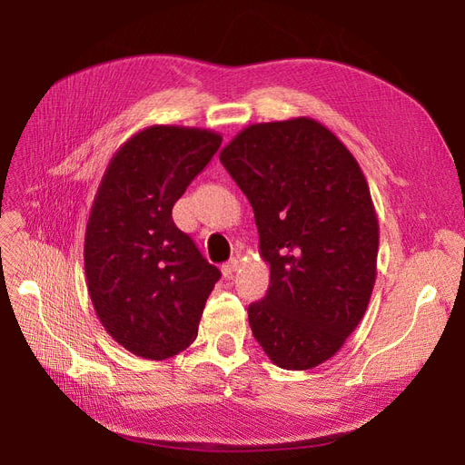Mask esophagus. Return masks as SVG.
Segmentation results:
<instances>
[{"instance_id": "obj_1", "label": "esophagus", "mask_w": 465, "mask_h": 465, "mask_svg": "<svg viewBox=\"0 0 465 465\" xmlns=\"http://www.w3.org/2000/svg\"><path fill=\"white\" fill-rule=\"evenodd\" d=\"M238 265H240V262L234 258V260H231V262H227L225 265H223L221 267V271H223V275H225L227 279H231L232 277V273H234V271L238 269Z\"/></svg>"}]
</instances>
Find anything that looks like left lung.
<instances>
[{
    "label": "left lung",
    "mask_w": 465,
    "mask_h": 465,
    "mask_svg": "<svg viewBox=\"0 0 465 465\" xmlns=\"http://www.w3.org/2000/svg\"><path fill=\"white\" fill-rule=\"evenodd\" d=\"M252 203L271 281L250 303L269 360L303 371L332 358L370 303L379 221L344 143L310 117L250 124L219 153Z\"/></svg>",
    "instance_id": "left-lung-1"
}]
</instances>
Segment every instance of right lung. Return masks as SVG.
Listing matches in <instances>:
<instances>
[{
  "label": "right lung",
  "instance_id": "add662e5",
  "mask_svg": "<svg viewBox=\"0 0 465 465\" xmlns=\"http://www.w3.org/2000/svg\"><path fill=\"white\" fill-rule=\"evenodd\" d=\"M221 140L194 126H148L111 157L95 192L84 236L88 292L111 339L143 360L194 342L221 277L171 217Z\"/></svg>",
  "mask_w": 465,
  "mask_h": 465
}]
</instances>
